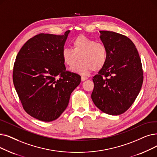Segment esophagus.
<instances>
[{
  "instance_id": "1",
  "label": "esophagus",
  "mask_w": 157,
  "mask_h": 157,
  "mask_svg": "<svg viewBox=\"0 0 157 157\" xmlns=\"http://www.w3.org/2000/svg\"><path fill=\"white\" fill-rule=\"evenodd\" d=\"M88 78H86V77H84V76H82L81 77V81H85V80H86Z\"/></svg>"
}]
</instances>
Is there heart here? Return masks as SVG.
<instances>
[{
    "label": "heart",
    "mask_w": 157,
    "mask_h": 157,
    "mask_svg": "<svg viewBox=\"0 0 157 157\" xmlns=\"http://www.w3.org/2000/svg\"><path fill=\"white\" fill-rule=\"evenodd\" d=\"M72 49L64 47L62 51L63 63L69 67H72L71 71L81 75L88 74L93 70H101L106 65L108 59V50L105 44L80 35L72 41Z\"/></svg>",
    "instance_id": "heart-1"
}]
</instances>
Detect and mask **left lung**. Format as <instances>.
<instances>
[{"instance_id":"obj_1","label":"left lung","mask_w":157,"mask_h":157,"mask_svg":"<svg viewBox=\"0 0 157 157\" xmlns=\"http://www.w3.org/2000/svg\"><path fill=\"white\" fill-rule=\"evenodd\" d=\"M108 50L104 67L93 77L91 98L102 112L112 115L125 112L137 98L143 83L141 60L135 44L127 36L100 31Z\"/></svg>"}]
</instances>
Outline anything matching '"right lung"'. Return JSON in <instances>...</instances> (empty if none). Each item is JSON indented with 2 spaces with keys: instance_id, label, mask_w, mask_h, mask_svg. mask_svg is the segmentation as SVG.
<instances>
[{
  "instance_id": "add662e5",
  "label": "right lung",
  "mask_w": 157,
  "mask_h": 157,
  "mask_svg": "<svg viewBox=\"0 0 157 157\" xmlns=\"http://www.w3.org/2000/svg\"><path fill=\"white\" fill-rule=\"evenodd\" d=\"M69 33H40L27 41L16 57L13 72L15 90L25 111L40 121L58 119L81 82L79 75L66 71L62 58Z\"/></svg>"
}]
</instances>
